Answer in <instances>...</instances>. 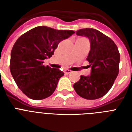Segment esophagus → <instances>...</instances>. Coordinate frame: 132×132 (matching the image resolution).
<instances>
[{"instance_id": "1", "label": "esophagus", "mask_w": 132, "mask_h": 132, "mask_svg": "<svg viewBox=\"0 0 132 132\" xmlns=\"http://www.w3.org/2000/svg\"><path fill=\"white\" fill-rule=\"evenodd\" d=\"M71 72H72V70H68V69H66V70H64V73H65L66 75L70 74V73H71Z\"/></svg>"}]
</instances>
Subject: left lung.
Here are the masks:
<instances>
[{
    "instance_id": "8db88e82",
    "label": "left lung",
    "mask_w": 132,
    "mask_h": 132,
    "mask_svg": "<svg viewBox=\"0 0 132 132\" xmlns=\"http://www.w3.org/2000/svg\"><path fill=\"white\" fill-rule=\"evenodd\" d=\"M76 34L88 37L90 41V51L86 60L91 67V74L81 75L73 88L82 98H99L110 90L119 74V50L112 39L98 30L81 29L77 31Z\"/></svg>"
}]
</instances>
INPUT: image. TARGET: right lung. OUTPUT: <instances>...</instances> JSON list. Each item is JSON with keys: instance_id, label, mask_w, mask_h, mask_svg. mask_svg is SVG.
<instances>
[{"instance_id": "1", "label": "right lung", "mask_w": 132, "mask_h": 132, "mask_svg": "<svg viewBox=\"0 0 132 132\" xmlns=\"http://www.w3.org/2000/svg\"><path fill=\"white\" fill-rule=\"evenodd\" d=\"M72 30L40 26L22 34L11 52L10 71L18 87L29 98L41 100L54 92L64 72L43 64L58 44L72 36Z\"/></svg>"}]
</instances>
